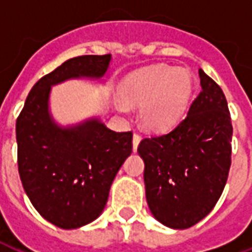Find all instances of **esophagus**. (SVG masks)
I'll return each instance as SVG.
<instances>
[{
  "instance_id": "esophagus-1",
  "label": "esophagus",
  "mask_w": 252,
  "mask_h": 252,
  "mask_svg": "<svg viewBox=\"0 0 252 252\" xmlns=\"http://www.w3.org/2000/svg\"><path fill=\"white\" fill-rule=\"evenodd\" d=\"M140 140H142V137L139 136L137 133H135V135H133V137H132V147H133V151H136L137 150V146H139Z\"/></svg>"
}]
</instances>
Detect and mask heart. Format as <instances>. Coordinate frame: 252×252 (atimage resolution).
Wrapping results in <instances>:
<instances>
[{
  "label": "heart",
  "instance_id": "heart-1",
  "mask_svg": "<svg viewBox=\"0 0 252 252\" xmlns=\"http://www.w3.org/2000/svg\"><path fill=\"white\" fill-rule=\"evenodd\" d=\"M128 105H140L139 117L150 131L162 132L174 126L185 115L193 93V78L185 68L164 64L143 67L126 75L119 89ZM116 109L126 113V105L116 101Z\"/></svg>",
  "mask_w": 252,
  "mask_h": 252
}]
</instances>
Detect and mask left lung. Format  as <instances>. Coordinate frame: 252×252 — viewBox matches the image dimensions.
Instances as JSON below:
<instances>
[{
	"label": "left lung",
	"mask_w": 252,
	"mask_h": 252,
	"mask_svg": "<svg viewBox=\"0 0 252 252\" xmlns=\"http://www.w3.org/2000/svg\"><path fill=\"white\" fill-rule=\"evenodd\" d=\"M201 93L182 121L163 135L143 139L146 198L166 227L186 229L213 209L231 166L232 124L220 86L198 70Z\"/></svg>",
	"instance_id": "1"
}]
</instances>
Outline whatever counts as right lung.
<instances>
[{
	"instance_id": "add662e5",
	"label": "right lung",
	"mask_w": 252,
	"mask_h": 252,
	"mask_svg": "<svg viewBox=\"0 0 252 252\" xmlns=\"http://www.w3.org/2000/svg\"><path fill=\"white\" fill-rule=\"evenodd\" d=\"M112 55L68 59L32 88L16 121L19 173L41 216L63 229L94 221L116 174L132 153V132H115L99 116L62 126L51 113L52 86L70 79L104 82Z\"/></svg>"
}]
</instances>
